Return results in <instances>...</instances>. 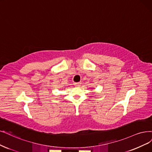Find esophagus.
Returning <instances> with one entry per match:
<instances>
[{
	"label": "esophagus",
	"instance_id": "obj_1",
	"mask_svg": "<svg viewBox=\"0 0 152 152\" xmlns=\"http://www.w3.org/2000/svg\"><path fill=\"white\" fill-rule=\"evenodd\" d=\"M75 86L76 87H80L81 86V83L80 82H77V83H75Z\"/></svg>",
	"mask_w": 152,
	"mask_h": 152
}]
</instances>
